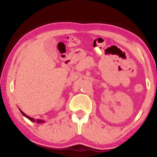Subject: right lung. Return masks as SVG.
Returning a JSON list of instances; mask_svg holds the SVG:
<instances>
[{
  "instance_id": "obj_1",
  "label": "right lung",
  "mask_w": 157,
  "mask_h": 157,
  "mask_svg": "<svg viewBox=\"0 0 157 157\" xmlns=\"http://www.w3.org/2000/svg\"><path fill=\"white\" fill-rule=\"evenodd\" d=\"M19 110H20L21 113H22L23 116H24L25 117H26L27 119H29L30 120V121H33V122H36V123H38V124H42V123H44V120H42V119H33V118L30 117H29V116H28V115L25 114V113L24 112H23V111H21L20 109H19Z\"/></svg>"
}]
</instances>
